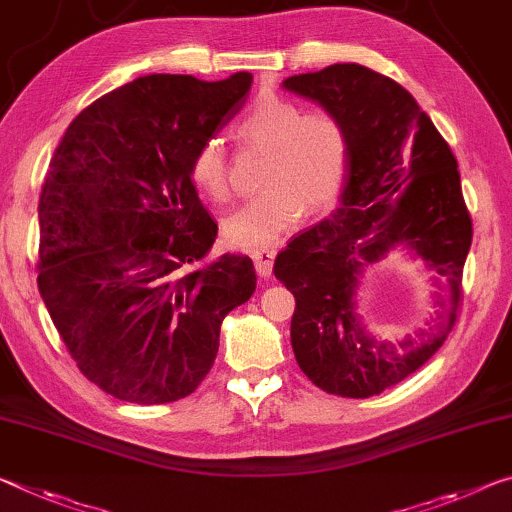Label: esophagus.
<instances>
[{"mask_svg":"<svg viewBox=\"0 0 512 512\" xmlns=\"http://www.w3.org/2000/svg\"><path fill=\"white\" fill-rule=\"evenodd\" d=\"M275 255H278V250H275L273 246H259L255 250H250V257H253L255 269L259 275H262V278H269L271 275Z\"/></svg>","mask_w":512,"mask_h":512,"instance_id":"esophagus-1","label":"esophagus"}]
</instances>
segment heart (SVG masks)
<instances>
[{"instance_id":"1","label":"heart","mask_w":512,"mask_h":512,"mask_svg":"<svg viewBox=\"0 0 512 512\" xmlns=\"http://www.w3.org/2000/svg\"><path fill=\"white\" fill-rule=\"evenodd\" d=\"M239 139L269 152L259 186L223 225L232 246L271 243L294 227L300 216L326 212L342 196L351 170V136L332 111H303L296 102L264 95L250 104L234 125ZM189 173L198 191L214 202L232 200L230 168L223 145L209 139L193 152Z\"/></svg>"}]
</instances>
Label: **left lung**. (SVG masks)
Segmentation results:
<instances>
[{"label":"left lung","instance_id":"left-lung-1","mask_svg":"<svg viewBox=\"0 0 512 512\" xmlns=\"http://www.w3.org/2000/svg\"><path fill=\"white\" fill-rule=\"evenodd\" d=\"M282 86L342 118L351 136L339 207L275 257V278L296 298L291 346L323 392L369 399L424 367L456 326L472 246L458 161L415 97L380 72L335 63ZM399 245L443 275L447 298L415 338L376 343L354 312V289L364 265Z\"/></svg>","mask_w":512,"mask_h":512}]
</instances>
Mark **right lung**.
Here are the masks:
<instances>
[{"label": "right lung", "mask_w": 512, "mask_h": 512, "mask_svg": "<svg viewBox=\"0 0 512 512\" xmlns=\"http://www.w3.org/2000/svg\"><path fill=\"white\" fill-rule=\"evenodd\" d=\"M250 84L139 77L81 111L50 161L38 291L79 371L120 401L196 392L223 319L253 296V259L209 253L218 225L189 173Z\"/></svg>", "instance_id": "obj_1"}]
</instances>
